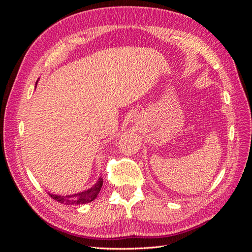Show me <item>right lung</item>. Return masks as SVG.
<instances>
[{
  "mask_svg": "<svg viewBox=\"0 0 252 252\" xmlns=\"http://www.w3.org/2000/svg\"><path fill=\"white\" fill-rule=\"evenodd\" d=\"M103 186V179L100 178L95 183L94 187L86 190V191H83L77 194H70V195H56V194H50L53 200L64 204V205H82V204H87L95 200L98 192Z\"/></svg>",
  "mask_w": 252,
  "mask_h": 252,
  "instance_id": "obj_1",
  "label": "right lung"
}]
</instances>
